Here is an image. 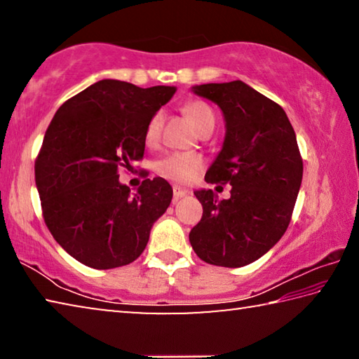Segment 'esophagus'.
<instances>
[{"instance_id":"34e87169","label":"esophagus","mask_w":359,"mask_h":359,"mask_svg":"<svg viewBox=\"0 0 359 359\" xmlns=\"http://www.w3.org/2000/svg\"><path fill=\"white\" fill-rule=\"evenodd\" d=\"M172 191H174V201H177V199L184 198L188 194V190H185V188H182V187H174Z\"/></svg>"}]
</instances>
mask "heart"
<instances>
[{"mask_svg": "<svg viewBox=\"0 0 359 359\" xmlns=\"http://www.w3.org/2000/svg\"><path fill=\"white\" fill-rule=\"evenodd\" d=\"M185 112L191 123L196 126L198 131L204 130L210 123H215V117L212 109L201 101H190L185 104ZM163 123L161 112L151 115L147 126H145V144L149 147H155L160 142V131ZM204 168V160L198 154H172L160 161H156L155 171L175 184H188L198 177Z\"/></svg>", "mask_w": 359, "mask_h": 359, "instance_id": "1", "label": "heart"}]
</instances>
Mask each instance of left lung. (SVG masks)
Returning <instances> with one entry per match:
<instances>
[{
  "label": "left lung",
  "mask_w": 359,
  "mask_h": 359,
  "mask_svg": "<svg viewBox=\"0 0 359 359\" xmlns=\"http://www.w3.org/2000/svg\"><path fill=\"white\" fill-rule=\"evenodd\" d=\"M191 92L220 107L222 150L208 184H229L231 196L196 190L203 218L190 231L194 253L209 264L242 267L274 247L287 231L302 182V158L283 109L242 81L203 83Z\"/></svg>",
  "instance_id": "obj_1"
}]
</instances>
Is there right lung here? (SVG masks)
<instances>
[{"label":"right lung","instance_id":"add662e5","mask_svg":"<svg viewBox=\"0 0 359 359\" xmlns=\"http://www.w3.org/2000/svg\"><path fill=\"white\" fill-rule=\"evenodd\" d=\"M175 90L102 79L53 115L34 165L36 188L48 231L79 263H133L171 204L165 179H145L131 193L118 171L144 156L145 126Z\"/></svg>","mask_w":359,"mask_h":359}]
</instances>
